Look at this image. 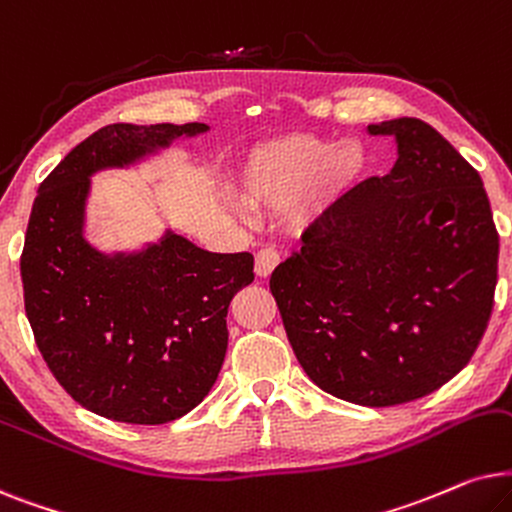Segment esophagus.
Wrapping results in <instances>:
<instances>
[{"label":"esophagus","instance_id":"obj_1","mask_svg":"<svg viewBox=\"0 0 512 512\" xmlns=\"http://www.w3.org/2000/svg\"><path fill=\"white\" fill-rule=\"evenodd\" d=\"M278 262H281V255L274 248H262L255 255V274L260 278L271 276V271L278 267Z\"/></svg>","mask_w":512,"mask_h":512}]
</instances>
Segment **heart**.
<instances>
[{
  "instance_id": "b5f03b06",
  "label": "heart",
  "mask_w": 512,
  "mask_h": 512,
  "mask_svg": "<svg viewBox=\"0 0 512 512\" xmlns=\"http://www.w3.org/2000/svg\"><path fill=\"white\" fill-rule=\"evenodd\" d=\"M365 168L353 140L327 142L295 133L252 149L238 170V196L248 208L283 210L290 229L309 231L335 208Z\"/></svg>"
}]
</instances>
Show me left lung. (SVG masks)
<instances>
[{"instance_id":"8db88e82","label":"left lung","mask_w":512,"mask_h":512,"mask_svg":"<svg viewBox=\"0 0 512 512\" xmlns=\"http://www.w3.org/2000/svg\"><path fill=\"white\" fill-rule=\"evenodd\" d=\"M367 131L395 138L391 173L344 194L269 288L313 384L388 407L468 365L492 316L499 234L478 170L433 126Z\"/></svg>"}]
</instances>
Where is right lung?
Listing matches in <instances>:
<instances>
[{
  "instance_id": "obj_1",
  "label": "right lung",
  "mask_w": 512,
  "mask_h": 512,
  "mask_svg": "<svg viewBox=\"0 0 512 512\" xmlns=\"http://www.w3.org/2000/svg\"><path fill=\"white\" fill-rule=\"evenodd\" d=\"M206 124H109L39 185L20 257L25 313L58 384L86 410L156 426L192 412L222 370L231 297L250 252H208L173 229L138 250L86 238L91 177L138 166Z\"/></svg>"
}]
</instances>
